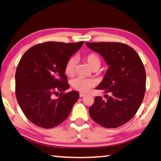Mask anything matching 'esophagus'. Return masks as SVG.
<instances>
[{
    "mask_svg": "<svg viewBox=\"0 0 161 161\" xmlns=\"http://www.w3.org/2000/svg\"><path fill=\"white\" fill-rule=\"evenodd\" d=\"M86 95V94H84V93H82V92H80V97H84Z\"/></svg>",
    "mask_w": 161,
    "mask_h": 161,
    "instance_id": "34e87169",
    "label": "esophagus"
}]
</instances>
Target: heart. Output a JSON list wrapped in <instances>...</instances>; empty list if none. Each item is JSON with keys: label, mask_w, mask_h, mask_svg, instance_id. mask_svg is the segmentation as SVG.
<instances>
[{"label": "heart", "mask_w": 161, "mask_h": 161, "mask_svg": "<svg viewBox=\"0 0 161 161\" xmlns=\"http://www.w3.org/2000/svg\"><path fill=\"white\" fill-rule=\"evenodd\" d=\"M84 60L89 65L91 69H98L101 65V59L96 53H89L84 56ZM76 60L71 58L65 65V74L68 77H73L75 74ZM95 85V81L92 79H84L78 77L75 79L72 82L73 88L79 92H86Z\"/></svg>", "instance_id": "obj_1"}]
</instances>
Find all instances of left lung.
<instances>
[{"instance_id": "left-lung-1", "label": "left lung", "mask_w": 161, "mask_h": 161, "mask_svg": "<svg viewBox=\"0 0 161 161\" xmlns=\"http://www.w3.org/2000/svg\"><path fill=\"white\" fill-rule=\"evenodd\" d=\"M104 59L108 68L96 89L111 94L107 100L96 97L89 115L100 126L117 128L131 119L146 92V75L140 57L132 47L120 42H86Z\"/></svg>"}]
</instances>
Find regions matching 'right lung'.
I'll use <instances>...</instances> for the list:
<instances>
[{
  "label": "right lung",
  "instance_id": "add662e5",
  "mask_svg": "<svg viewBox=\"0 0 161 161\" xmlns=\"http://www.w3.org/2000/svg\"><path fill=\"white\" fill-rule=\"evenodd\" d=\"M84 42H47L34 45L22 57L15 72V95L20 108L32 124L52 129L66 119L80 98L69 88L65 65ZM61 92L58 98L53 95Z\"/></svg>",
  "mask_w": 161,
  "mask_h": 161
}]
</instances>
